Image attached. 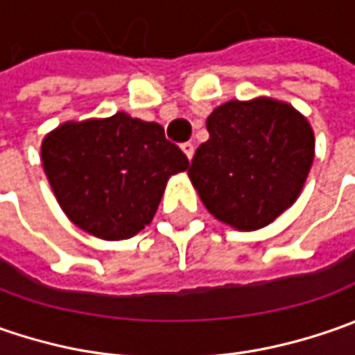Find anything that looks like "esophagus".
Returning a JSON list of instances; mask_svg holds the SVG:
<instances>
[{"label":"esophagus","instance_id":"34e87169","mask_svg":"<svg viewBox=\"0 0 355 355\" xmlns=\"http://www.w3.org/2000/svg\"><path fill=\"white\" fill-rule=\"evenodd\" d=\"M182 152L187 156V159H191V157H193V152H196V148H193V144L191 142H185L182 144Z\"/></svg>","mask_w":355,"mask_h":355}]
</instances>
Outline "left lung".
<instances>
[{"label":"left lung","instance_id":"8db88e82","mask_svg":"<svg viewBox=\"0 0 355 355\" xmlns=\"http://www.w3.org/2000/svg\"><path fill=\"white\" fill-rule=\"evenodd\" d=\"M209 140L187 175L213 217L237 231L272 223L298 199L314 162V130L293 104L257 96L213 110Z\"/></svg>","mask_w":355,"mask_h":355}]
</instances>
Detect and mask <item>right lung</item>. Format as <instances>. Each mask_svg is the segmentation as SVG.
<instances>
[{
	"label": "right lung",
	"mask_w": 355,
	"mask_h": 355,
	"mask_svg": "<svg viewBox=\"0 0 355 355\" xmlns=\"http://www.w3.org/2000/svg\"><path fill=\"white\" fill-rule=\"evenodd\" d=\"M41 162L64 215L104 241L140 233L168 180L189 166L159 124L126 112L62 122L43 138Z\"/></svg>",
	"instance_id": "right-lung-1"
}]
</instances>
